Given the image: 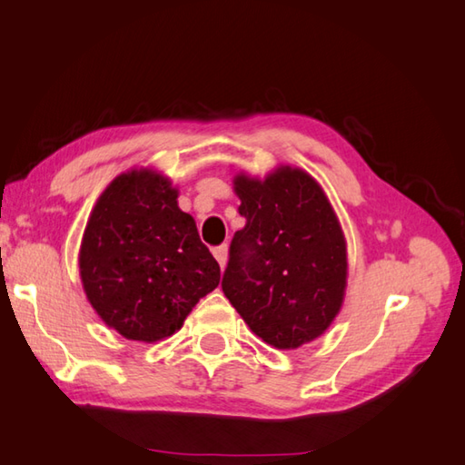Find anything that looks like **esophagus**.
<instances>
[{
    "mask_svg": "<svg viewBox=\"0 0 465 465\" xmlns=\"http://www.w3.org/2000/svg\"><path fill=\"white\" fill-rule=\"evenodd\" d=\"M213 256H215V260L219 262V266H225V262H227V246L225 243H222V246H217V248H213Z\"/></svg>",
    "mask_w": 465,
    "mask_h": 465,
    "instance_id": "1",
    "label": "esophagus"
}]
</instances>
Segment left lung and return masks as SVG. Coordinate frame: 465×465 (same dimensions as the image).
Wrapping results in <instances>:
<instances>
[{
    "instance_id": "obj_1",
    "label": "left lung",
    "mask_w": 465,
    "mask_h": 465,
    "mask_svg": "<svg viewBox=\"0 0 465 465\" xmlns=\"http://www.w3.org/2000/svg\"><path fill=\"white\" fill-rule=\"evenodd\" d=\"M246 225L233 233L222 289L248 327L278 350L315 340L341 307L348 262L331 205L299 168L238 176Z\"/></svg>"
}]
</instances>
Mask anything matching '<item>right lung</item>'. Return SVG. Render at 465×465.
<instances>
[{"label":"right lung","instance_id":"right-lung-1","mask_svg":"<svg viewBox=\"0 0 465 465\" xmlns=\"http://www.w3.org/2000/svg\"><path fill=\"white\" fill-rule=\"evenodd\" d=\"M79 268L87 299L128 340L158 341L219 284V264L171 181L150 171L117 176L85 227Z\"/></svg>","mask_w":465,"mask_h":465}]
</instances>
